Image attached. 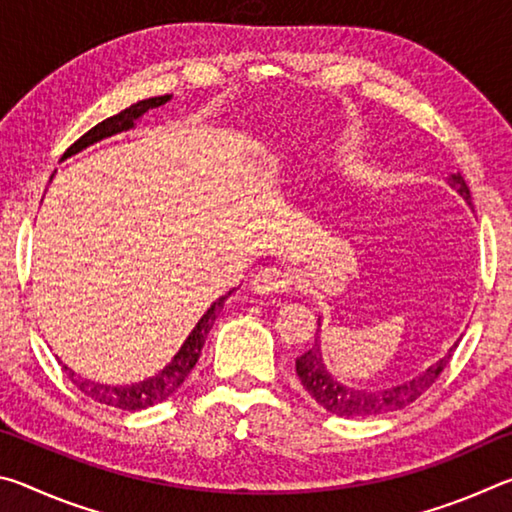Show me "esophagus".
<instances>
[{
    "mask_svg": "<svg viewBox=\"0 0 512 512\" xmlns=\"http://www.w3.org/2000/svg\"><path fill=\"white\" fill-rule=\"evenodd\" d=\"M289 284H291V275L287 271L268 266V268H262V271L253 277L250 287H253V291L259 293V296H273V293L287 291Z\"/></svg>",
    "mask_w": 512,
    "mask_h": 512,
    "instance_id": "34e87169",
    "label": "esophagus"
}]
</instances>
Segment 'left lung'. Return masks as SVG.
<instances>
[{"mask_svg": "<svg viewBox=\"0 0 512 512\" xmlns=\"http://www.w3.org/2000/svg\"><path fill=\"white\" fill-rule=\"evenodd\" d=\"M447 185L456 189L458 194L463 196L467 205H472L470 187L465 185L461 173H449ZM320 327V318H318ZM456 348V345H454ZM454 348H449L443 359H438L433 366H429L418 377L409 381H402V384L388 386V388H354L345 386L339 379L332 377V372L327 370L323 350H320V336L314 341V345L296 359V372L305 386V391L314 397V400L323 406L325 411L341 415V418H370V415H381V413H393L397 409H404L411 402L418 400V397L427 391V388L438 379L440 372L452 359Z\"/></svg>", "mask_w": 512, "mask_h": 512, "instance_id": "8db88e82", "label": "left lung"}]
</instances>
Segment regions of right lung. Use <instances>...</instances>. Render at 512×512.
<instances>
[{
    "mask_svg": "<svg viewBox=\"0 0 512 512\" xmlns=\"http://www.w3.org/2000/svg\"><path fill=\"white\" fill-rule=\"evenodd\" d=\"M169 99H171V94L137 101V103H133L131 108L121 110L119 115H112L108 119H103L101 124H97L92 128V131L85 133L81 140H76L72 146H69V149L63 155V160L72 158V155L81 153L83 149H88V146H92V144H97L101 140H108V137H115L119 133L133 131L137 119H142L146 112L153 110V108L164 106V103H167ZM232 291H235V289H232ZM232 291H228L225 296H221L219 300L212 302L210 309L205 311L201 320L196 323V327L192 329V332H189L185 343L180 345V350L173 354V359L158 372V375H153L149 379L135 381V384L110 386V384H101V381L83 379L81 375H76L72 368L65 366L63 361H58V363L67 372V377L74 381L76 388H79V391H83L88 397H92L94 402L115 406V409H121V411L149 409V406L167 400V397H171L180 386H183V381L187 379L189 372L194 370L198 357H201L205 339H207V334H210L216 316H219V311L223 309V302L232 296Z\"/></svg>",
    "mask_w": 512,
    "mask_h": 512,
    "instance_id": "right-lung-1",
    "label": "right lung"
}]
</instances>
